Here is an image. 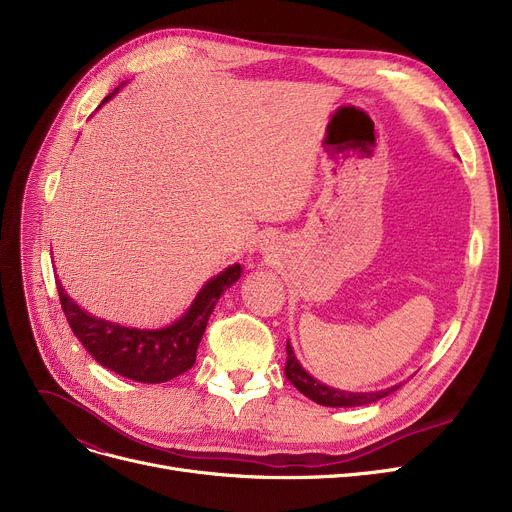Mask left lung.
Listing matches in <instances>:
<instances>
[{
	"label": "left lung",
	"mask_w": 512,
	"mask_h": 512,
	"mask_svg": "<svg viewBox=\"0 0 512 512\" xmlns=\"http://www.w3.org/2000/svg\"><path fill=\"white\" fill-rule=\"evenodd\" d=\"M286 378L294 384L299 392H303L307 398H311L317 405L324 407H359V405H369V402L380 400L384 396H388L390 392L398 390V386H392L388 390H380V392H342V390H334L328 388L324 384H319L317 380H313L311 375L299 365L297 357H294L290 344H286Z\"/></svg>",
	"instance_id": "1"
}]
</instances>
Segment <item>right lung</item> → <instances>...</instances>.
Here are the masks:
<instances>
[{
  "label": "right lung",
  "instance_id": "1",
  "mask_svg": "<svg viewBox=\"0 0 512 512\" xmlns=\"http://www.w3.org/2000/svg\"><path fill=\"white\" fill-rule=\"evenodd\" d=\"M118 91V89H116ZM114 91V93H116ZM107 95L101 103L110 101ZM240 278V265H232L209 280L174 326L164 330H132L97 319L74 305L58 284L60 305L74 336L93 355V359L141 384H161L191 369L197 361V348L222 292Z\"/></svg>",
  "mask_w": 512,
  "mask_h": 512
}]
</instances>
